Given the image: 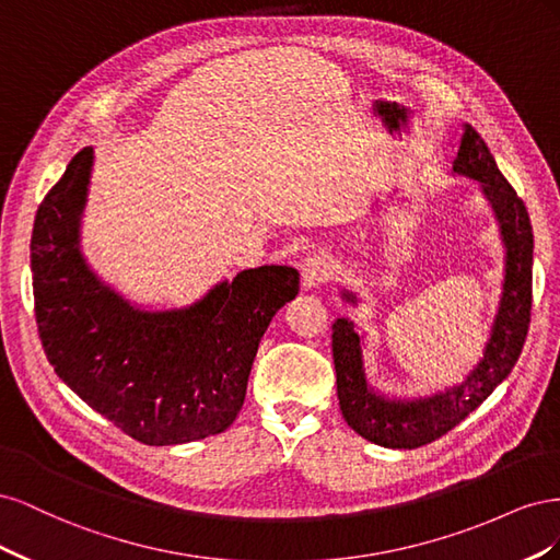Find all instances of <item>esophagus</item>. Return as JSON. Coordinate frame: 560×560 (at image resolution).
I'll use <instances>...</instances> for the list:
<instances>
[{
    "label": "esophagus",
    "instance_id": "1",
    "mask_svg": "<svg viewBox=\"0 0 560 560\" xmlns=\"http://www.w3.org/2000/svg\"><path fill=\"white\" fill-rule=\"evenodd\" d=\"M299 268H301V284L306 287V290H313V287L327 282L331 273V264L325 254H311V257L301 261Z\"/></svg>",
    "mask_w": 560,
    "mask_h": 560
}]
</instances>
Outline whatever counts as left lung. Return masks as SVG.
<instances>
[{
    "label": "left lung",
    "mask_w": 560,
    "mask_h": 560,
    "mask_svg": "<svg viewBox=\"0 0 560 560\" xmlns=\"http://www.w3.org/2000/svg\"><path fill=\"white\" fill-rule=\"evenodd\" d=\"M453 173L477 179L493 208L504 257V284L500 308L490 329L481 362L469 376L444 393L418 399H389L369 387L362 369V338L354 325L338 317L331 329V352L336 366L338 406L348 425L360 436L385 448H418L451 432L463 422L493 389L512 374L530 327L533 306V226L525 202L504 179L481 135L465 126L460 149L453 161ZM343 299L358 303V296L343 290Z\"/></svg>",
    "instance_id": "8db88e82"
}]
</instances>
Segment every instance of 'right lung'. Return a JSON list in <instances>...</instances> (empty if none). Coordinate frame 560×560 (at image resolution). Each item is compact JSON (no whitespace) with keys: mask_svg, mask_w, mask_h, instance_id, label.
<instances>
[{"mask_svg":"<svg viewBox=\"0 0 560 560\" xmlns=\"http://www.w3.org/2000/svg\"><path fill=\"white\" fill-rule=\"evenodd\" d=\"M91 165L93 149H81L32 229V290L46 358L91 409L142 444H189L224 432L243 409L264 331L299 294V270H243L179 311L130 306L79 249Z\"/></svg>","mask_w":560,"mask_h":560,"instance_id":"right-lung-1","label":"right lung"}]
</instances>
